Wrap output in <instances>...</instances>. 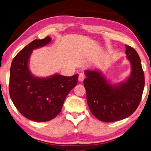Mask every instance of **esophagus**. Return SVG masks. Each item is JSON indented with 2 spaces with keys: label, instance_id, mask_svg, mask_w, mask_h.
<instances>
[{
  "label": "esophagus",
  "instance_id": "esophagus-1",
  "mask_svg": "<svg viewBox=\"0 0 151 151\" xmlns=\"http://www.w3.org/2000/svg\"><path fill=\"white\" fill-rule=\"evenodd\" d=\"M85 78V76L84 74L83 73H79V78H78V80L80 81H83V80H84Z\"/></svg>",
  "mask_w": 151,
  "mask_h": 151
}]
</instances>
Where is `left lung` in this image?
Masks as SVG:
<instances>
[{
	"mask_svg": "<svg viewBox=\"0 0 151 151\" xmlns=\"http://www.w3.org/2000/svg\"><path fill=\"white\" fill-rule=\"evenodd\" d=\"M126 47L127 58L131 65V73L127 80L111 84L98 70H85L83 85L89 108L98 120L114 122L134 113L141 100L145 87V75L137 51Z\"/></svg>",
	"mask_w": 151,
	"mask_h": 151,
	"instance_id": "obj_1",
	"label": "left lung"
}]
</instances>
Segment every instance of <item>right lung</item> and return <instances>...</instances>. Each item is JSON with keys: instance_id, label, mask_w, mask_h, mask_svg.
<instances>
[{"instance_id": "obj_1", "label": "right lung", "mask_w": 151, "mask_h": 151, "mask_svg": "<svg viewBox=\"0 0 151 151\" xmlns=\"http://www.w3.org/2000/svg\"><path fill=\"white\" fill-rule=\"evenodd\" d=\"M50 37L35 39L14 57L10 70L9 94L19 112L35 122H47L60 113L69 92L77 85L78 74L67 77L55 73L47 78L36 77L29 68L34 49L50 43Z\"/></svg>"}]
</instances>
